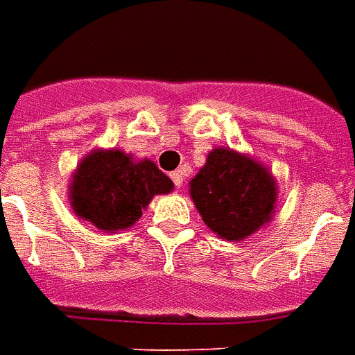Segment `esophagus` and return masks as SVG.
<instances>
[{
	"label": "esophagus",
	"mask_w": 355,
	"mask_h": 355,
	"mask_svg": "<svg viewBox=\"0 0 355 355\" xmlns=\"http://www.w3.org/2000/svg\"><path fill=\"white\" fill-rule=\"evenodd\" d=\"M170 178H172V182L175 187H182L183 185V172L182 170H175V172L170 173Z\"/></svg>",
	"instance_id": "34e87169"
}]
</instances>
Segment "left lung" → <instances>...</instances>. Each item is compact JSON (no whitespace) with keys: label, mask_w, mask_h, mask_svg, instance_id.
Instances as JSON below:
<instances>
[{"label":"left lung","mask_w":355,"mask_h":355,"mask_svg":"<svg viewBox=\"0 0 355 355\" xmlns=\"http://www.w3.org/2000/svg\"><path fill=\"white\" fill-rule=\"evenodd\" d=\"M189 193L202 222L218 237L237 243L270 222L277 183L252 157L218 147L191 180Z\"/></svg>","instance_id":"1"}]
</instances>
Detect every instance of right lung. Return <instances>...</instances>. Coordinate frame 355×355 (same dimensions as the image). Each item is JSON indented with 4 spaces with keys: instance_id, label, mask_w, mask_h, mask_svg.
<instances>
[{
    "instance_id": "add662e5",
    "label": "right lung",
    "mask_w": 355,
    "mask_h": 355,
    "mask_svg": "<svg viewBox=\"0 0 355 355\" xmlns=\"http://www.w3.org/2000/svg\"><path fill=\"white\" fill-rule=\"evenodd\" d=\"M172 189V180L149 158L135 162L122 150L97 149L78 164L69 198L78 218L114 233L132 227L150 198Z\"/></svg>"
}]
</instances>
